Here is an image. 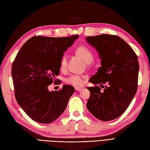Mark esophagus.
<instances>
[{"label":"esophagus","mask_w":150,"mask_h":150,"mask_svg":"<svg viewBox=\"0 0 150 150\" xmlns=\"http://www.w3.org/2000/svg\"><path fill=\"white\" fill-rule=\"evenodd\" d=\"M75 89H76V91H81V90H83V87H80V86H76L75 88Z\"/></svg>","instance_id":"obj_1"}]
</instances>
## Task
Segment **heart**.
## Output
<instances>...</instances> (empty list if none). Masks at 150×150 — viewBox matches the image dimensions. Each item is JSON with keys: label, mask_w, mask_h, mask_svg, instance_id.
I'll list each match as a JSON object with an SVG mask.
<instances>
[{"label": "heart", "mask_w": 150, "mask_h": 150, "mask_svg": "<svg viewBox=\"0 0 150 150\" xmlns=\"http://www.w3.org/2000/svg\"><path fill=\"white\" fill-rule=\"evenodd\" d=\"M76 52L86 63L91 62L93 60L94 55L92 50L86 45H81L77 48ZM67 57L64 54L60 61V69L64 71L67 67ZM87 78L85 75L79 74H71L66 79L65 82L69 84L74 85V86H81Z\"/></svg>", "instance_id": "1"}]
</instances>
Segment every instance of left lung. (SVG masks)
<instances>
[{
  "label": "left lung",
  "instance_id": "left-lung-1",
  "mask_svg": "<svg viewBox=\"0 0 150 150\" xmlns=\"http://www.w3.org/2000/svg\"><path fill=\"white\" fill-rule=\"evenodd\" d=\"M86 41L95 48L101 67L91 78L95 84H107L101 88L88 87L90 92L86 104L91 114L102 121L118 118L126 110L136 93L139 62L132 48L116 35L103 34L87 36Z\"/></svg>",
  "mask_w": 150,
  "mask_h": 150
}]
</instances>
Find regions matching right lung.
Masks as SVG:
<instances>
[{
    "label": "right lung",
    "mask_w": 150,
    "mask_h": 150,
    "mask_svg": "<svg viewBox=\"0 0 150 150\" xmlns=\"http://www.w3.org/2000/svg\"><path fill=\"white\" fill-rule=\"evenodd\" d=\"M79 35L54 38L35 36L22 46L12 66L16 101L35 122L49 124L65 110L75 91L64 85L59 91H49L60 74V61L68 47Z\"/></svg>",
    "instance_id": "obj_1"
}]
</instances>
